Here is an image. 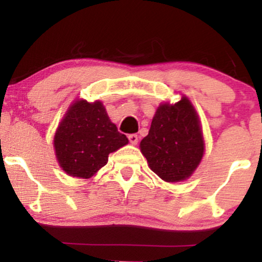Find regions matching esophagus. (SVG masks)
Returning <instances> with one entry per match:
<instances>
[{
    "label": "esophagus",
    "instance_id": "34e87169",
    "mask_svg": "<svg viewBox=\"0 0 262 262\" xmlns=\"http://www.w3.org/2000/svg\"><path fill=\"white\" fill-rule=\"evenodd\" d=\"M129 141H130V144H133V145H137L138 144V135L137 134H130L128 137Z\"/></svg>",
    "mask_w": 262,
    "mask_h": 262
}]
</instances>
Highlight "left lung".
Segmentation results:
<instances>
[{
    "instance_id": "1",
    "label": "left lung",
    "mask_w": 262,
    "mask_h": 262,
    "mask_svg": "<svg viewBox=\"0 0 262 262\" xmlns=\"http://www.w3.org/2000/svg\"><path fill=\"white\" fill-rule=\"evenodd\" d=\"M140 150L164 181H183L193 173L203 158L204 141L198 114L186 96L158 107Z\"/></svg>"
}]
</instances>
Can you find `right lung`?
I'll return each instance as SVG.
<instances>
[{"label": "right lung", "mask_w": 262, "mask_h": 262, "mask_svg": "<svg viewBox=\"0 0 262 262\" xmlns=\"http://www.w3.org/2000/svg\"><path fill=\"white\" fill-rule=\"evenodd\" d=\"M128 138L111 122L102 102L79 100L70 106L54 137L59 165L68 175L90 179Z\"/></svg>", "instance_id": "add662e5"}]
</instances>
